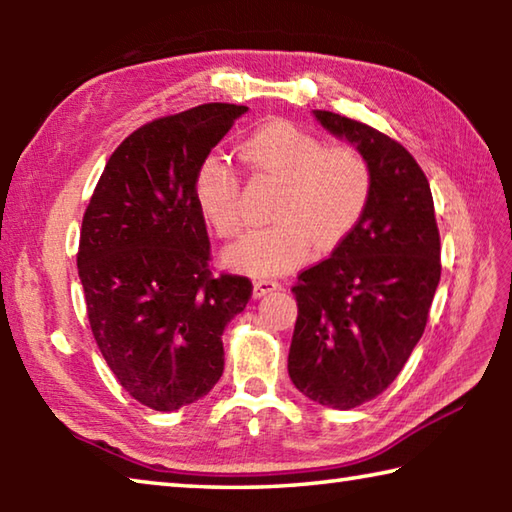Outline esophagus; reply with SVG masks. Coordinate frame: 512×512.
I'll return each instance as SVG.
<instances>
[{"label": "esophagus", "instance_id": "obj_1", "mask_svg": "<svg viewBox=\"0 0 512 512\" xmlns=\"http://www.w3.org/2000/svg\"><path fill=\"white\" fill-rule=\"evenodd\" d=\"M253 289H255V298H264V296H268V293L280 291L282 284L277 280H271V277H259V280H255Z\"/></svg>", "mask_w": 512, "mask_h": 512}]
</instances>
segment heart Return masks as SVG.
I'll use <instances>...</instances> for the list:
<instances>
[{
    "label": "heart",
    "mask_w": 512,
    "mask_h": 512,
    "mask_svg": "<svg viewBox=\"0 0 512 512\" xmlns=\"http://www.w3.org/2000/svg\"><path fill=\"white\" fill-rule=\"evenodd\" d=\"M241 158L257 176L282 183L271 216L225 253L228 266L250 275H277L300 266L352 235L372 196V169L352 146H327L289 121H271L241 144ZM196 205L221 239L244 228L239 176L221 155H210L196 176Z\"/></svg>",
    "instance_id": "1"
}]
</instances>
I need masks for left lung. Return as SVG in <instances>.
<instances>
[{"mask_svg": "<svg viewBox=\"0 0 512 512\" xmlns=\"http://www.w3.org/2000/svg\"><path fill=\"white\" fill-rule=\"evenodd\" d=\"M314 115L368 160L372 196L352 235L293 284L289 377L309 400L345 411L384 393L420 341L440 232L429 180L400 142L336 112Z\"/></svg>", "mask_w": 512, "mask_h": 512, "instance_id": "obj_1", "label": "left lung"}]
</instances>
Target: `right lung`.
<instances>
[{
	"instance_id": "1",
	"label": "right lung",
	"mask_w": 512,
	"mask_h": 512,
	"mask_svg": "<svg viewBox=\"0 0 512 512\" xmlns=\"http://www.w3.org/2000/svg\"><path fill=\"white\" fill-rule=\"evenodd\" d=\"M246 106L203 103L137 128L110 155L83 214L76 266L90 327L124 391L176 411L223 375V329L253 282L216 275L196 205L201 164Z\"/></svg>"
}]
</instances>
